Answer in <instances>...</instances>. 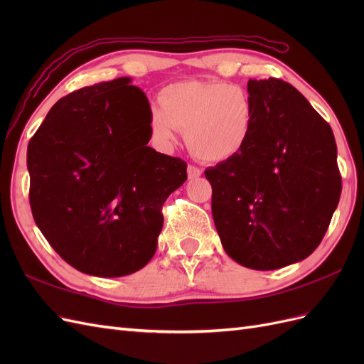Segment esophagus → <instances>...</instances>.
<instances>
[{
    "label": "esophagus",
    "mask_w": 364,
    "mask_h": 364,
    "mask_svg": "<svg viewBox=\"0 0 364 364\" xmlns=\"http://www.w3.org/2000/svg\"><path fill=\"white\" fill-rule=\"evenodd\" d=\"M186 171H188V178L190 179H197L199 176H202V170L199 167H194V165H188V168H186Z\"/></svg>",
    "instance_id": "1"
}]
</instances>
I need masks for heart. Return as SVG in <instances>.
Instances as JSON below:
<instances>
[{"mask_svg":"<svg viewBox=\"0 0 364 364\" xmlns=\"http://www.w3.org/2000/svg\"><path fill=\"white\" fill-rule=\"evenodd\" d=\"M161 107L150 112V132L171 147L179 130L193 155L203 162H226L247 144L253 105L247 91L226 82H181L165 87Z\"/></svg>","mask_w":364,"mask_h":364,"instance_id":"heart-1","label":"heart"}]
</instances>
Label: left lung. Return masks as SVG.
<instances>
[{
  "label": "left lung",
  "instance_id": "obj_1",
  "mask_svg": "<svg viewBox=\"0 0 364 364\" xmlns=\"http://www.w3.org/2000/svg\"><path fill=\"white\" fill-rule=\"evenodd\" d=\"M247 92V144L205 176L228 255L253 270H274L321 245L341 193L337 146L331 127L290 83L249 80Z\"/></svg>",
  "mask_w": 364,
  "mask_h": 364
}]
</instances>
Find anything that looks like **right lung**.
Segmentation results:
<instances>
[{
	"label": "right lung",
	"instance_id": "add662e5",
	"mask_svg": "<svg viewBox=\"0 0 364 364\" xmlns=\"http://www.w3.org/2000/svg\"><path fill=\"white\" fill-rule=\"evenodd\" d=\"M150 105L129 77L74 91L28 142L33 218L60 258L102 278L155 255L167 197L186 162L149 147Z\"/></svg>",
	"mask_w": 364,
	"mask_h": 364
}]
</instances>
